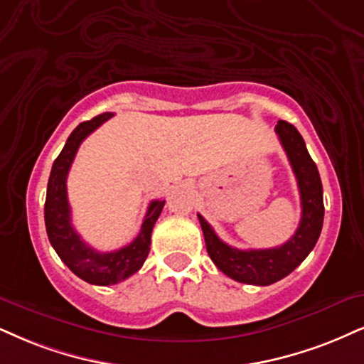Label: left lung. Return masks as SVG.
<instances>
[{
	"label": "left lung",
	"mask_w": 364,
	"mask_h": 364,
	"mask_svg": "<svg viewBox=\"0 0 364 364\" xmlns=\"http://www.w3.org/2000/svg\"><path fill=\"white\" fill-rule=\"evenodd\" d=\"M275 132L289 156L300 192L302 216L295 235L277 248L237 250L219 240L210 224L197 214L210 259L224 275L241 284L272 285L294 272L314 250L324 221L319 170L309 155L302 134L294 124L282 119L278 121Z\"/></svg>",
	"instance_id": "obj_1"
}]
</instances>
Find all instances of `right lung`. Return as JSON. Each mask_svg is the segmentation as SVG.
Returning a JSON list of instances; mask_svg holds the SVG:
<instances>
[{
	"label": "right lung",
	"instance_id": "add662e5",
	"mask_svg": "<svg viewBox=\"0 0 364 364\" xmlns=\"http://www.w3.org/2000/svg\"><path fill=\"white\" fill-rule=\"evenodd\" d=\"M109 118H113V113H102L91 121L80 123L70 133L60 155L52 165L47 199H45V228L53 250L74 275L82 278L87 284L101 287L127 280L140 270L150 251L151 231L165 205V200H151L138 236L128 246L109 253H101L91 248L86 241L80 240L79 232L74 230L70 223V205L67 200V173L80 143Z\"/></svg>",
	"mask_w": 364,
	"mask_h": 364
}]
</instances>
